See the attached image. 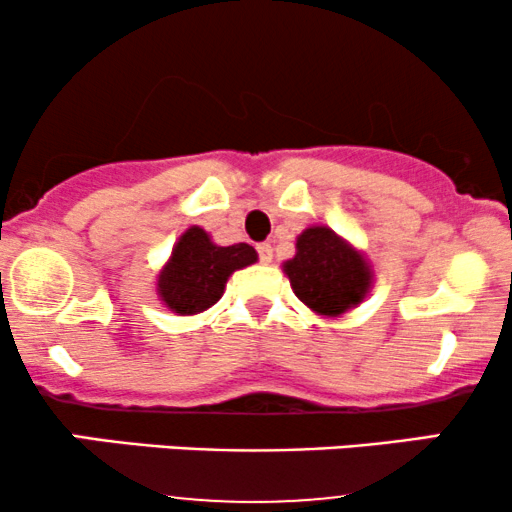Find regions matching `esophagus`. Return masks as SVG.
<instances>
[{
  "instance_id": "esophagus-1",
  "label": "esophagus",
  "mask_w": 512,
  "mask_h": 512,
  "mask_svg": "<svg viewBox=\"0 0 512 512\" xmlns=\"http://www.w3.org/2000/svg\"><path fill=\"white\" fill-rule=\"evenodd\" d=\"M257 252H260V262H264V264H269L274 260V250H272V245H269V243L257 245Z\"/></svg>"
}]
</instances>
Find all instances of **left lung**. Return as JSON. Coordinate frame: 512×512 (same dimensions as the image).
<instances>
[{"mask_svg":"<svg viewBox=\"0 0 512 512\" xmlns=\"http://www.w3.org/2000/svg\"><path fill=\"white\" fill-rule=\"evenodd\" d=\"M281 267L298 301L322 317L358 308L375 281L366 255L322 223L305 228L296 238V255Z\"/></svg>","mask_w":512,"mask_h":512,"instance_id":"1","label":"left lung"}]
</instances>
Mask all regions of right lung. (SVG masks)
I'll return each mask as SVG.
<instances>
[{
	"instance_id": "add662e5",
	"label": "right lung",
	"mask_w": 512,
	"mask_h": 512,
	"mask_svg": "<svg viewBox=\"0 0 512 512\" xmlns=\"http://www.w3.org/2000/svg\"><path fill=\"white\" fill-rule=\"evenodd\" d=\"M257 262L248 243L216 245L204 228L190 226L173 245L168 262L156 276V293L170 313L199 315L226 291L228 276Z\"/></svg>"
}]
</instances>
